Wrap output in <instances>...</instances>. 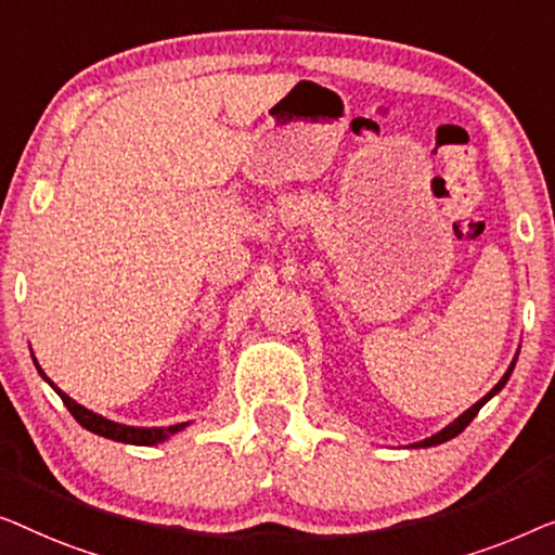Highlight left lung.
I'll return each instance as SVG.
<instances>
[{
	"label": "left lung",
	"mask_w": 555,
	"mask_h": 555,
	"mask_svg": "<svg viewBox=\"0 0 555 555\" xmlns=\"http://www.w3.org/2000/svg\"><path fill=\"white\" fill-rule=\"evenodd\" d=\"M515 359H518V354H515ZM515 359H513V362H511L508 370H505V374H503V377H501V382H498V385H495L493 389H490V392H488L486 397H482V400L475 402L473 408H467V410L463 412V415H460L457 420H452V423H450L448 427H442L440 433H435L433 437H425V440H420V442H412L410 448H433V444H442V442H448V440H452V437H457L460 433H463L465 427L473 423V417L478 415L482 404H486L488 400H493V397H495L498 392H501V389L505 387V382L511 379V374H513V366H515Z\"/></svg>",
	"instance_id": "8db88e82"
}]
</instances>
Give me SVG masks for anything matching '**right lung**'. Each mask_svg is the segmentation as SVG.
Listing matches in <instances>:
<instances>
[{"label": "right lung", "instance_id": "right-lung-1", "mask_svg": "<svg viewBox=\"0 0 555 555\" xmlns=\"http://www.w3.org/2000/svg\"><path fill=\"white\" fill-rule=\"evenodd\" d=\"M35 366H37V372L42 374V379L47 382V385H50L54 392L62 397V402H65V408L73 412V417L77 420V423H80L85 430L95 433L100 437H107V440L125 442V444H158L163 440H168L170 435L181 433L191 425V423H178V425H170V427H132V425L113 423V420H107L103 415H98V412L82 408V404H77L73 397L62 392V389L54 385V382L42 372V366L37 364V359H35Z\"/></svg>", "mask_w": 555, "mask_h": 555}]
</instances>
